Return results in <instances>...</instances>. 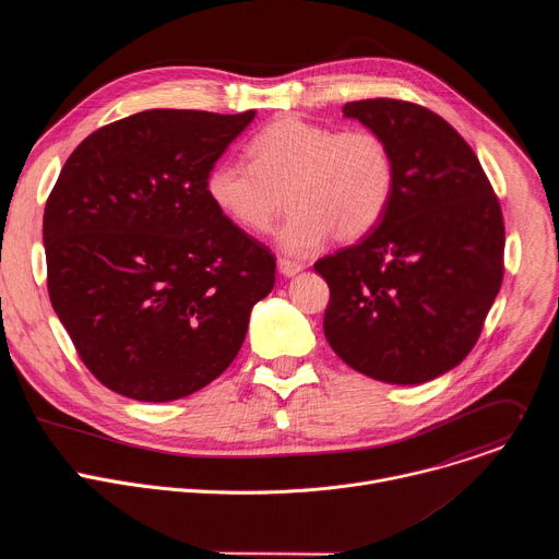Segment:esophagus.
Wrapping results in <instances>:
<instances>
[{"mask_svg":"<svg viewBox=\"0 0 559 559\" xmlns=\"http://www.w3.org/2000/svg\"><path fill=\"white\" fill-rule=\"evenodd\" d=\"M302 270V263L292 261V259H278V272L283 276H296Z\"/></svg>","mask_w":559,"mask_h":559,"instance_id":"obj_1","label":"esophagus"}]
</instances>
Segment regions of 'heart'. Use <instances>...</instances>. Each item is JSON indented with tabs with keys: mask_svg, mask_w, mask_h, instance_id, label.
Instances as JSON below:
<instances>
[{
	"mask_svg": "<svg viewBox=\"0 0 559 559\" xmlns=\"http://www.w3.org/2000/svg\"><path fill=\"white\" fill-rule=\"evenodd\" d=\"M248 164L221 158L205 177L210 203L236 227L267 231L285 201L294 210L281 229L285 252L302 257L334 234L352 243L384 216L395 162L373 128L336 130L294 115L263 126L246 143Z\"/></svg>",
	"mask_w": 559,
	"mask_h": 559,
	"instance_id": "obj_1",
	"label": "heart"
}]
</instances>
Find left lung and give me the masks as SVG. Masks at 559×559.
<instances>
[{"mask_svg":"<svg viewBox=\"0 0 559 559\" xmlns=\"http://www.w3.org/2000/svg\"><path fill=\"white\" fill-rule=\"evenodd\" d=\"M343 112L384 134L395 186L365 238L313 263L330 285L325 338L369 378L420 384L483 334L504 276L502 207L471 145L429 108L378 97Z\"/></svg>","mask_w":559,"mask_h":559,"instance_id":"left-lung-1","label":"left lung"}]
</instances>
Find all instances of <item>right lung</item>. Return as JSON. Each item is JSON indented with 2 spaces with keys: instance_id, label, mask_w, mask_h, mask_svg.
Here are the masks:
<instances>
[{
  "instance_id": "right-lung-1",
  "label": "right lung",
  "mask_w": 559,
  "mask_h": 559,
  "mask_svg": "<svg viewBox=\"0 0 559 559\" xmlns=\"http://www.w3.org/2000/svg\"><path fill=\"white\" fill-rule=\"evenodd\" d=\"M254 110H143L74 147L44 210L46 283L79 358L141 403L186 397L241 349L276 259L205 177Z\"/></svg>"
}]
</instances>
